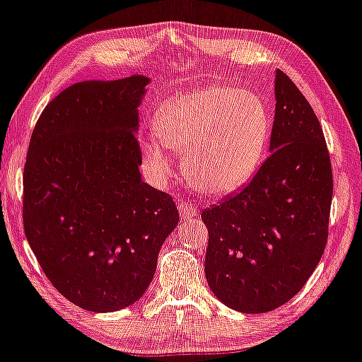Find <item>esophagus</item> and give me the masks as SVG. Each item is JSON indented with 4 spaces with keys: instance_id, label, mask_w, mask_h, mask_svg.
Returning a JSON list of instances; mask_svg holds the SVG:
<instances>
[{
    "instance_id": "1",
    "label": "esophagus",
    "mask_w": 362,
    "mask_h": 362,
    "mask_svg": "<svg viewBox=\"0 0 362 362\" xmlns=\"http://www.w3.org/2000/svg\"><path fill=\"white\" fill-rule=\"evenodd\" d=\"M178 212H180L182 218H189V217H194L199 210H197L195 205H192L189 202H182L180 205H178Z\"/></svg>"
}]
</instances>
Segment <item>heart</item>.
I'll return each mask as SVG.
<instances>
[{"label":"heart","instance_id":"obj_1","mask_svg":"<svg viewBox=\"0 0 362 362\" xmlns=\"http://www.w3.org/2000/svg\"><path fill=\"white\" fill-rule=\"evenodd\" d=\"M155 132L140 144L153 178L163 182L175 170L167 144L184 153L185 177L195 189L223 195L255 175L271 136V118L257 95L214 86L168 100L160 108Z\"/></svg>","mask_w":362,"mask_h":362}]
</instances>
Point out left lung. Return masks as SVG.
<instances>
[{
	"mask_svg": "<svg viewBox=\"0 0 362 362\" xmlns=\"http://www.w3.org/2000/svg\"><path fill=\"white\" fill-rule=\"evenodd\" d=\"M332 168L321 123L276 71L271 155L240 192L202 212L205 277L227 308L269 313L304 287L327 242Z\"/></svg>",
	"mask_w": 362,
	"mask_h": 362,
	"instance_id": "left-lung-1",
	"label": "left lung"
}]
</instances>
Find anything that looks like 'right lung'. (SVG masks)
Instances as JSON below:
<instances>
[{"label": "right lung", "instance_id": "1", "mask_svg": "<svg viewBox=\"0 0 362 362\" xmlns=\"http://www.w3.org/2000/svg\"><path fill=\"white\" fill-rule=\"evenodd\" d=\"M148 78L68 86L43 110L23 172V226L48 281L93 313L128 308L152 282L178 223L141 180L139 107Z\"/></svg>", "mask_w": 362, "mask_h": 362}]
</instances>
